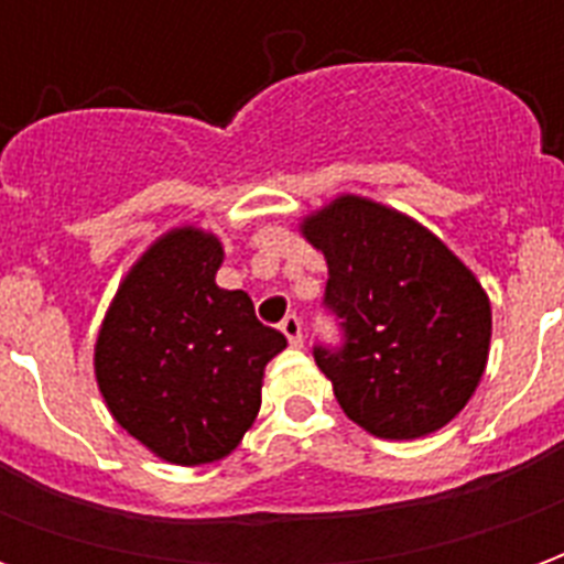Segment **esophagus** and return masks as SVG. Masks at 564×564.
Segmentation results:
<instances>
[{
    "label": "esophagus",
    "mask_w": 564,
    "mask_h": 564,
    "mask_svg": "<svg viewBox=\"0 0 564 564\" xmlns=\"http://www.w3.org/2000/svg\"><path fill=\"white\" fill-rule=\"evenodd\" d=\"M281 332L286 335V341L293 344V347H302V319L295 317V314H286L281 319Z\"/></svg>",
    "instance_id": "obj_1"
}]
</instances>
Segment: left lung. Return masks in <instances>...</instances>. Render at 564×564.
Here are the masks:
<instances>
[{
    "label": "left lung",
    "instance_id": "obj_1",
    "mask_svg": "<svg viewBox=\"0 0 564 564\" xmlns=\"http://www.w3.org/2000/svg\"><path fill=\"white\" fill-rule=\"evenodd\" d=\"M302 229L329 265L338 341L314 344V359L344 414L392 441L447 425L484 378V286L429 229L368 198H335Z\"/></svg>",
    "mask_w": 564,
    "mask_h": 564
}]
</instances>
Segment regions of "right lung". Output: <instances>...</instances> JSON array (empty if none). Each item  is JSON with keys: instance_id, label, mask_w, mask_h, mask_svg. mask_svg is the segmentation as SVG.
I'll list each match as a JSON object with an SVG mask.
<instances>
[{"instance_id": "obj_1", "label": "right lung", "mask_w": 564, "mask_h": 564, "mask_svg": "<svg viewBox=\"0 0 564 564\" xmlns=\"http://www.w3.org/2000/svg\"><path fill=\"white\" fill-rule=\"evenodd\" d=\"M214 235L174 229L135 262L96 341L111 414L174 465L223 459L253 423L262 371L286 338L262 326L245 290H220Z\"/></svg>"}]
</instances>
